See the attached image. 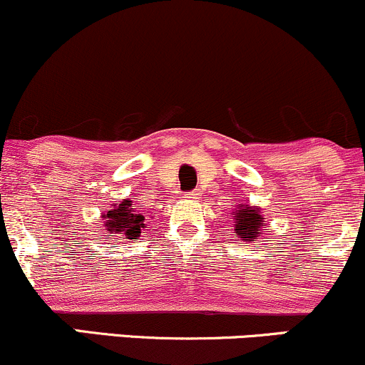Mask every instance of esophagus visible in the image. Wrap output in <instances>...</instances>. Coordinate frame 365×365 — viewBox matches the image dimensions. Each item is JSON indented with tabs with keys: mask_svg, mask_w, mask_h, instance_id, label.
<instances>
[{
	"mask_svg": "<svg viewBox=\"0 0 365 365\" xmlns=\"http://www.w3.org/2000/svg\"><path fill=\"white\" fill-rule=\"evenodd\" d=\"M185 195L188 197V199H197V195H199V192L190 190V192H185Z\"/></svg>",
	"mask_w": 365,
	"mask_h": 365,
	"instance_id": "34e87169",
	"label": "esophagus"
}]
</instances>
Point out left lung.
<instances>
[{
  "mask_svg": "<svg viewBox=\"0 0 365 365\" xmlns=\"http://www.w3.org/2000/svg\"><path fill=\"white\" fill-rule=\"evenodd\" d=\"M264 221L259 215V207H238L235 216V235L242 240L254 242L261 233Z\"/></svg>",
  "mask_w": 365,
  "mask_h": 365,
  "instance_id": "obj_1",
  "label": "left lung"
}]
</instances>
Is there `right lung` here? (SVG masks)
I'll return each instance as SVG.
<instances>
[{"label": "right lung", "instance_id": "obj_1", "mask_svg": "<svg viewBox=\"0 0 365 365\" xmlns=\"http://www.w3.org/2000/svg\"><path fill=\"white\" fill-rule=\"evenodd\" d=\"M106 220V228L110 233H121L130 240H137L140 230L144 228V216L137 215L133 211L132 200H123V202L116 204L108 215L104 216Z\"/></svg>", "mask_w": 365, "mask_h": 365}]
</instances>
